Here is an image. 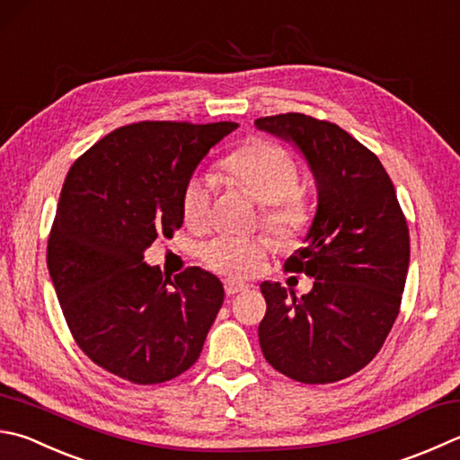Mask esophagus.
<instances>
[{
	"label": "esophagus",
	"instance_id": "34e87169",
	"mask_svg": "<svg viewBox=\"0 0 460 460\" xmlns=\"http://www.w3.org/2000/svg\"><path fill=\"white\" fill-rule=\"evenodd\" d=\"M224 290H226L228 296H234V294L248 290V284H244V282H236V280H224Z\"/></svg>",
	"mask_w": 460,
	"mask_h": 460
}]
</instances>
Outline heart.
Segmentation results:
<instances>
[{
	"instance_id": "heart-1",
	"label": "heart",
	"mask_w": 460,
	"mask_h": 460,
	"mask_svg": "<svg viewBox=\"0 0 460 460\" xmlns=\"http://www.w3.org/2000/svg\"><path fill=\"white\" fill-rule=\"evenodd\" d=\"M220 170L232 186L262 206L260 220L282 240H296L310 224V206L298 188V166L288 150L268 140H252L228 154ZM210 208V181L192 176L181 190V216L190 228H200ZM270 250L264 236H220L200 248L202 262L210 270L246 279Z\"/></svg>"
}]
</instances>
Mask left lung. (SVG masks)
<instances>
[{
	"mask_svg": "<svg viewBox=\"0 0 460 460\" xmlns=\"http://www.w3.org/2000/svg\"><path fill=\"white\" fill-rule=\"evenodd\" d=\"M254 124L296 146L318 190L305 246L284 264L314 286L296 298L279 282L260 284V349L298 383H336L365 368L391 332L409 272V226L383 164L341 126L305 114Z\"/></svg>",
	"mask_w": 460,
	"mask_h": 460,
	"instance_id": "obj_1",
	"label": "left lung"
}]
</instances>
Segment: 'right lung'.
<instances>
[{"mask_svg":"<svg viewBox=\"0 0 460 460\" xmlns=\"http://www.w3.org/2000/svg\"><path fill=\"white\" fill-rule=\"evenodd\" d=\"M234 122H137L69 168L48 240V270L77 346L134 385H160L200 357L224 302L214 274L164 276L144 262L184 222L181 190Z\"/></svg>","mask_w":460,"mask_h":460,"instance_id":"add662e5","label":"right lung"}]
</instances>
